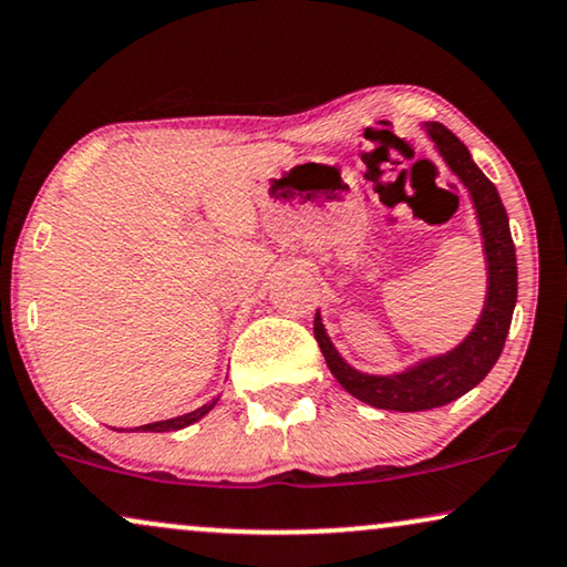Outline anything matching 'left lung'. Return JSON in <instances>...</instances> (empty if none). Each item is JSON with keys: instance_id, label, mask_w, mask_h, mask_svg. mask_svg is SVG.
<instances>
[{"instance_id": "obj_1", "label": "left lung", "mask_w": 567, "mask_h": 567, "mask_svg": "<svg viewBox=\"0 0 567 567\" xmlns=\"http://www.w3.org/2000/svg\"><path fill=\"white\" fill-rule=\"evenodd\" d=\"M425 132L435 142L437 153L443 155L449 168L470 188L482 238H485L487 300L477 327L456 350L441 354V358L422 360L420 365L396 375H368L354 371L339 358L334 344L329 342L319 311H316L313 319L316 342H319L334 379L360 402L394 412L435 410V406L454 402V399L464 396L466 391L477 386L501 358L518 296L516 248H513L508 215H505L495 184L474 165L470 150L464 147V142L454 132L437 124V121L425 124Z\"/></svg>"}]
</instances>
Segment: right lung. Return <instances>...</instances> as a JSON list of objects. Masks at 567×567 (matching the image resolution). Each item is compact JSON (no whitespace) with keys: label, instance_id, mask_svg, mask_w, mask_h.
I'll return each mask as SVG.
<instances>
[{"label":"right lung","instance_id":"add662e5","mask_svg":"<svg viewBox=\"0 0 567 567\" xmlns=\"http://www.w3.org/2000/svg\"><path fill=\"white\" fill-rule=\"evenodd\" d=\"M215 402H217V399H215ZM215 402L199 406V410H194V412H188V414H181V417L161 420V422H150V425H142V427H137V430H145V433H165V430H181V427L192 425V422L205 417V414L215 406Z\"/></svg>","mask_w":567,"mask_h":567}]
</instances>
